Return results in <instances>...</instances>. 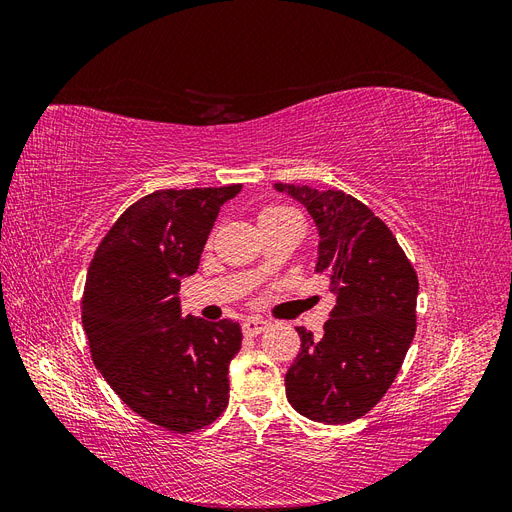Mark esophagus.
Masks as SVG:
<instances>
[{"instance_id":"obj_1","label":"esophagus","mask_w":512,"mask_h":512,"mask_svg":"<svg viewBox=\"0 0 512 512\" xmlns=\"http://www.w3.org/2000/svg\"><path fill=\"white\" fill-rule=\"evenodd\" d=\"M271 327V322H267V320H260V318H247L245 322H243V333L245 335H250V337H254V335H260L262 331H267Z\"/></svg>"}]
</instances>
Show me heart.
<instances>
[{"instance_id":"heart-1","label":"heart","mask_w":512,"mask_h":512,"mask_svg":"<svg viewBox=\"0 0 512 512\" xmlns=\"http://www.w3.org/2000/svg\"><path fill=\"white\" fill-rule=\"evenodd\" d=\"M286 218H297V211L290 209V207H282V205H273L262 209L258 215V224H265V222H277V220H286Z\"/></svg>"}]
</instances>
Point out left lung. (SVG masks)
Returning <instances> with one entry per match:
<instances>
[{"label": "left lung", "instance_id": "8db88e82", "mask_svg": "<svg viewBox=\"0 0 512 512\" xmlns=\"http://www.w3.org/2000/svg\"><path fill=\"white\" fill-rule=\"evenodd\" d=\"M318 228L316 273L335 297L324 335L297 327L301 352L286 374V397L324 425L352 423L389 391L416 331L418 277L393 232L342 190L275 183Z\"/></svg>", "mask_w": 512, "mask_h": 512}]
</instances>
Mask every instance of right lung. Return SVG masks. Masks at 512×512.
<instances>
[{"mask_svg": "<svg viewBox=\"0 0 512 512\" xmlns=\"http://www.w3.org/2000/svg\"><path fill=\"white\" fill-rule=\"evenodd\" d=\"M241 183L158 190L119 215L98 245L81 301L91 359L123 404L173 433L211 425L228 406L239 322L181 316L179 286Z\"/></svg>", "mask_w": 512, "mask_h": 512, "instance_id": "right-lung-1", "label": "right lung"}]
</instances>
